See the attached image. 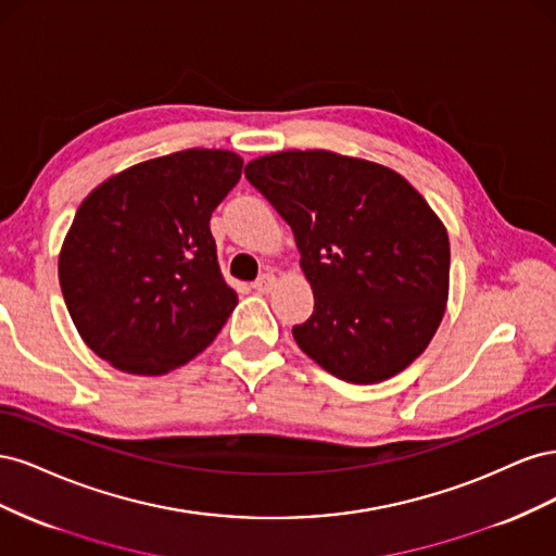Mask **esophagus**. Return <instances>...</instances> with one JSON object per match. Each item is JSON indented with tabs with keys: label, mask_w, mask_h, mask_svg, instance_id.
Listing matches in <instances>:
<instances>
[{
	"label": "esophagus",
	"mask_w": 556,
	"mask_h": 556,
	"mask_svg": "<svg viewBox=\"0 0 556 556\" xmlns=\"http://www.w3.org/2000/svg\"><path fill=\"white\" fill-rule=\"evenodd\" d=\"M276 288V276L274 274H262L255 282H252V290L260 294H268Z\"/></svg>",
	"instance_id": "obj_1"
}]
</instances>
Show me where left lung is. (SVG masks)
Masks as SVG:
<instances>
[{"mask_svg":"<svg viewBox=\"0 0 556 556\" xmlns=\"http://www.w3.org/2000/svg\"><path fill=\"white\" fill-rule=\"evenodd\" d=\"M245 178L294 231L315 308L292 329L331 376L371 384L422 355L450 285V241L413 185L382 164L288 150Z\"/></svg>","mask_w":556,"mask_h":556,"instance_id":"1","label":"left lung"}]
</instances>
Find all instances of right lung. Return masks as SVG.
Returning a JSON list of instances; mask_svg holds the SVG:
<instances>
[{
  "label": "right lung",
  "mask_w": 556,
  "mask_h": 556,
  "mask_svg": "<svg viewBox=\"0 0 556 556\" xmlns=\"http://www.w3.org/2000/svg\"><path fill=\"white\" fill-rule=\"evenodd\" d=\"M243 160L190 148L94 188L60 252L64 304L88 348L125 374L162 376L211 345L237 306L211 215Z\"/></svg>",
  "instance_id": "obj_1"
}]
</instances>
